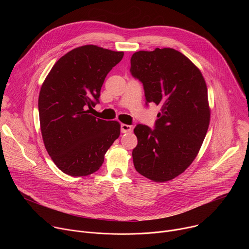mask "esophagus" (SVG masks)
<instances>
[{"label":"esophagus","instance_id":"obj_1","mask_svg":"<svg viewBox=\"0 0 249 249\" xmlns=\"http://www.w3.org/2000/svg\"><path fill=\"white\" fill-rule=\"evenodd\" d=\"M132 131V126L127 124H121V132L122 133H129Z\"/></svg>","mask_w":249,"mask_h":249}]
</instances>
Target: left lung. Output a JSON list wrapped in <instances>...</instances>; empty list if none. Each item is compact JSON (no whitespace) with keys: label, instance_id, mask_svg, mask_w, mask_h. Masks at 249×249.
<instances>
[{"label":"left lung","instance_id":"left-lung-1","mask_svg":"<svg viewBox=\"0 0 249 249\" xmlns=\"http://www.w3.org/2000/svg\"><path fill=\"white\" fill-rule=\"evenodd\" d=\"M130 72L144 86L146 104L160 105L155 129L138 124L136 170L156 182L178 176L192 163L208 131V89L200 70L172 48L138 51Z\"/></svg>","mask_w":249,"mask_h":249}]
</instances>
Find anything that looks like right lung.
<instances>
[{"mask_svg":"<svg viewBox=\"0 0 249 249\" xmlns=\"http://www.w3.org/2000/svg\"><path fill=\"white\" fill-rule=\"evenodd\" d=\"M124 52L85 45L71 50L52 67L42 84L38 110L44 146L57 167L71 176L89 175L120 135L117 121L88 109L99 102L105 77Z\"/></svg>","mask_w":249,"mask_h":249,"instance_id":"right-lung-1","label":"right lung"}]
</instances>
